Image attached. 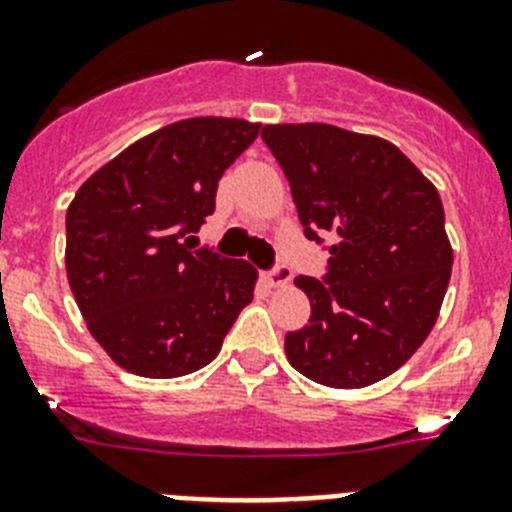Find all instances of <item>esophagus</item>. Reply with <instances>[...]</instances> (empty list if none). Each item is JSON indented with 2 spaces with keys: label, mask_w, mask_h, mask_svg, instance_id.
I'll return each mask as SVG.
<instances>
[{
  "label": "esophagus",
  "mask_w": 512,
  "mask_h": 512,
  "mask_svg": "<svg viewBox=\"0 0 512 512\" xmlns=\"http://www.w3.org/2000/svg\"><path fill=\"white\" fill-rule=\"evenodd\" d=\"M290 278H293V273H290V267L285 265H275L273 270H267L265 273V280L270 288H283V285L290 283Z\"/></svg>",
  "instance_id": "obj_1"
}]
</instances>
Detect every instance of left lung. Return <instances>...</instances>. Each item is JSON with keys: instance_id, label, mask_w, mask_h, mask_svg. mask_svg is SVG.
Wrapping results in <instances>:
<instances>
[{"instance_id": "1", "label": "left lung", "mask_w": 512, "mask_h": 512, "mask_svg": "<svg viewBox=\"0 0 512 512\" xmlns=\"http://www.w3.org/2000/svg\"><path fill=\"white\" fill-rule=\"evenodd\" d=\"M303 234H331L324 280L298 275L308 326L285 334L288 362L329 388H365L413 357L439 319L451 278L434 183L375 135L334 124H267Z\"/></svg>"}]
</instances>
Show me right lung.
I'll use <instances>...</instances> for the list:
<instances>
[{"label": "right lung", "mask_w": 512, "mask_h": 512, "mask_svg": "<svg viewBox=\"0 0 512 512\" xmlns=\"http://www.w3.org/2000/svg\"><path fill=\"white\" fill-rule=\"evenodd\" d=\"M257 132L245 119H181L132 142L73 196L68 283L91 336L132 375L201 370L252 301L255 267L193 250L191 234Z\"/></svg>", "instance_id": "1"}]
</instances>
